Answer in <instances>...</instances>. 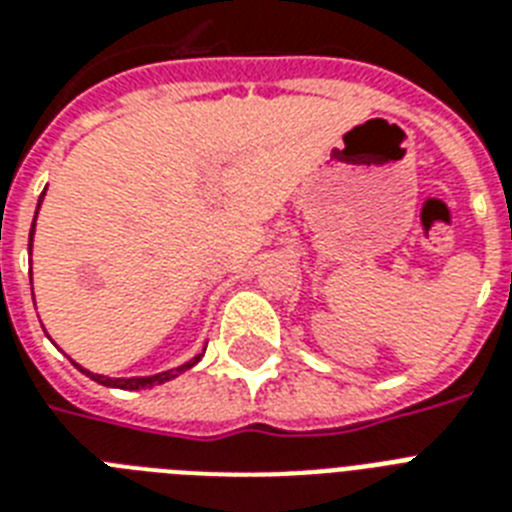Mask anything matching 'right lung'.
Returning <instances> with one entry per match:
<instances>
[{"label": "right lung", "mask_w": 512, "mask_h": 512, "mask_svg": "<svg viewBox=\"0 0 512 512\" xmlns=\"http://www.w3.org/2000/svg\"><path fill=\"white\" fill-rule=\"evenodd\" d=\"M42 196H44V193H42ZM39 204H42V199H39ZM39 204H36V212H39ZM34 225H36V217H34V223H31V233H28V249H31V241H34ZM201 356H204V353H199V356H193L191 361H185V364L175 366V369H167V372L151 374V377H103V374L87 372V369L76 364V361H74V366H76V369H79V372L87 374V377H92V380H95V382H100V385H106V388L146 390V388H154V385H162V382H167V380H175L177 374H183L185 369H191L193 364H199Z\"/></svg>", "instance_id": "add662e5"}]
</instances>
